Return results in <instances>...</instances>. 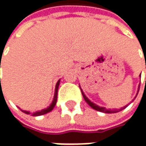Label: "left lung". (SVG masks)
<instances>
[{"label":"left lung","mask_w":146,"mask_h":146,"mask_svg":"<svg viewBox=\"0 0 146 146\" xmlns=\"http://www.w3.org/2000/svg\"><path fill=\"white\" fill-rule=\"evenodd\" d=\"M146 67V66H145ZM139 88H140V87L138 88V92H139ZM81 93H82V95H83V97H84V100H85V102H87L93 109L96 110H98V111H100V112H103V113H108V114H111V113H117V112H119V111H120V110H122L123 109H124L126 106H124L123 108H121V109L119 110H106L105 107H101V106H98V105H96V104L93 103L91 101H89L88 99V98H86V96L84 95V93H83V91H82L81 89Z\"/></svg>","instance_id":"1"}]
</instances>
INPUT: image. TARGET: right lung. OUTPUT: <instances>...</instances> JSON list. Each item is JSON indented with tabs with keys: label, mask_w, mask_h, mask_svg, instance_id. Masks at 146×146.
Wrapping results in <instances>:
<instances>
[{
	"label": "right lung",
	"mask_w": 146,
	"mask_h": 146,
	"mask_svg": "<svg viewBox=\"0 0 146 146\" xmlns=\"http://www.w3.org/2000/svg\"><path fill=\"white\" fill-rule=\"evenodd\" d=\"M1 66V65H0ZM1 67V66H0ZM59 83H60V80H59L58 83H57V84H56V88H55V93H54V98H53V102L51 103V105L48 106V108H46V109H44L42 110H40V111H37V112H35V113H32L31 114L29 111H26V110H22L23 112H24L25 114L27 115H31L32 116H39V115H44V114H47L48 112H50L53 109V107L55 106V105H56V102H57V97H58V86H59Z\"/></svg>",
	"instance_id": "obj_1"
}]
</instances>
